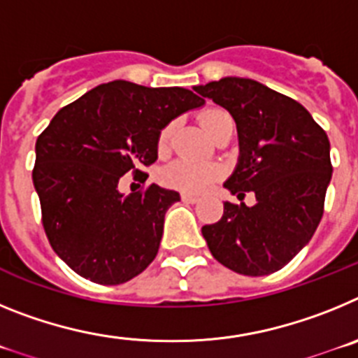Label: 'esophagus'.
Returning a JSON list of instances; mask_svg holds the SVG:
<instances>
[{
    "instance_id": "1",
    "label": "esophagus",
    "mask_w": 358,
    "mask_h": 358,
    "mask_svg": "<svg viewBox=\"0 0 358 358\" xmlns=\"http://www.w3.org/2000/svg\"><path fill=\"white\" fill-rule=\"evenodd\" d=\"M181 201L189 202V204H195V202H199V197H195V195L192 194H181Z\"/></svg>"
}]
</instances>
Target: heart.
Returning <instances> with one entry per match:
<instances>
[{
    "instance_id": "1",
    "label": "heart",
    "mask_w": 358,
    "mask_h": 358,
    "mask_svg": "<svg viewBox=\"0 0 358 358\" xmlns=\"http://www.w3.org/2000/svg\"><path fill=\"white\" fill-rule=\"evenodd\" d=\"M229 118L231 116L224 113V110H208V113L201 116V122L204 129L213 136L217 132L218 125ZM172 132L173 123H169L159 132V140H157L159 150H164V148L169 147ZM220 177H222V169L218 164L199 163V161L192 159H176L161 170V182L164 186L181 189V192H188V194H202L204 189L210 188Z\"/></svg>"
}]
</instances>
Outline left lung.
I'll return each mask as SVG.
<instances>
[{"label":"left lung","mask_w":358,"mask_h":358,"mask_svg":"<svg viewBox=\"0 0 358 358\" xmlns=\"http://www.w3.org/2000/svg\"><path fill=\"white\" fill-rule=\"evenodd\" d=\"M229 110L240 157L226 188L256 204L224 202L218 222L202 227L217 262L245 276L285 267L314 236L331 179L327 132L299 102L251 78L226 77L195 87Z\"/></svg>","instance_id":"1"}]
</instances>
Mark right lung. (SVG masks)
Instances as JSON below:
<instances>
[{
  "label": "right lung",
  "instance_id": "obj_1",
  "mask_svg": "<svg viewBox=\"0 0 358 358\" xmlns=\"http://www.w3.org/2000/svg\"><path fill=\"white\" fill-rule=\"evenodd\" d=\"M202 103L185 87L113 80L62 107L41 132L31 177L44 233L78 276L120 285L156 258L179 194L150 185L123 195L120 177L145 182L141 166L157 159L161 129Z\"/></svg>",
  "mask_w": 358,
  "mask_h": 358
}]
</instances>
